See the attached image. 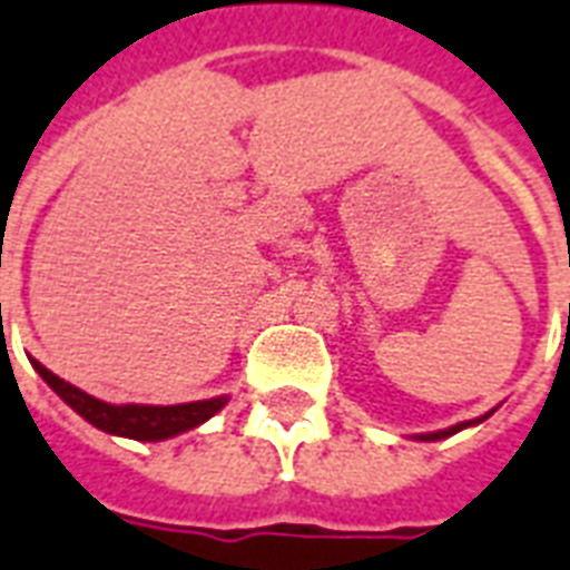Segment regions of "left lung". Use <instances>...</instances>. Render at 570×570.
I'll return each instance as SVG.
<instances>
[{"instance_id":"obj_1","label":"left lung","mask_w":570,"mask_h":570,"mask_svg":"<svg viewBox=\"0 0 570 570\" xmlns=\"http://www.w3.org/2000/svg\"><path fill=\"white\" fill-rule=\"evenodd\" d=\"M570 315V312H568ZM493 413V410H491ZM491 413H484L482 419H470V422H458V425H452V428H445V431H431V434H419L416 440H443V436H452V434H458V431H464V428H470V425H479V422H484V419L491 416Z\"/></svg>"}]
</instances>
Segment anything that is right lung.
I'll return each instance as SVG.
<instances>
[{
	"label": "right lung",
	"mask_w": 570,
	"mask_h": 570,
	"mask_svg": "<svg viewBox=\"0 0 570 570\" xmlns=\"http://www.w3.org/2000/svg\"><path fill=\"white\" fill-rule=\"evenodd\" d=\"M32 365L35 372L47 381V386L70 410H77L86 422H91V425L106 431V434L130 436V440H142V443H157V440H169L175 434H184L189 428H198L202 422L216 416L228 404V395L207 401H189V404H171V407H154V404H106V401L77 390L73 383L61 381L59 374H52L38 360H32Z\"/></svg>",
	"instance_id": "right-lung-1"
}]
</instances>
